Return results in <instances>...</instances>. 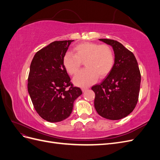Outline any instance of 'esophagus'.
Here are the masks:
<instances>
[{
	"label": "esophagus",
	"instance_id": "34e87169",
	"mask_svg": "<svg viewBox=\"0 0 160 160\" xmlns=\"http://www.w3.org/2000/svg\"><path fill=\"white\" fill-rule=\"evenodd\" d=\"M88 89H89V88H82V91L85 92L87 90H88Z\"/></svg>",
	"mask_w": 160,
	"mask_h": 160
}]
</instances>
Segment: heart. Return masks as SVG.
Returning <instances> with one entry per match:
<instances>
[{
	"mask_svg": "<svg viewBox=\"0 0 160 160\" xmlns=\"http://www.w3.org/2000/svg\"><path fill=\"white\" fill-rule=\"evenodd\" d=\"M75 54L67 52L62 57V63L70 75L78 71L85 61L86 68L80 71L73 78L74 83L80 87H88L94 83L98 77L103 78L113 69L115 55L108 45L92 42H81L74 47Z\"/></svg>",
	"mask_w": 160,
	"mask_h": 160,
	"instance_id": "1",
	"label": "heart"
}]
</instances>
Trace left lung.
<instances>
[{"label":"left lung","instance_id":"8db88e82","mask_svg":"<svg viewBox=\"0 0 160 160\" xmlns=\"http://www.w3.org/2000/svg\"><path fill=\"white\" fill-rule=\"evenodd\" d=\"M113 47L115 63L113 69L100 84L91 88L95 92V108L99 115L118 120L131 113L139 98L141 73L132 52L117 41L100 38Z\"/></svg>","mask_w":160,"mask_h":160}]
</instances>
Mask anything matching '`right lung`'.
<instances>
[{
  "mask_svg": "<svg viewBox=\"0 0 160 160\" xmlns=\"http://www.w3.org/2000/svg\"><path fill=\"white\" fill-rule=\"evenodd\" d=\"M72 41L50 43L36 52L31 63L28 93L37 113L51 123L68 118L75 100L82 94L81 89L71 82L62 63V57Z\"/></svg>",
  "mask_w": 160,
  "mask_h": 160,
  "instance_id": "right-lung-1",
  "label": "right lung"
}]
</instances>
